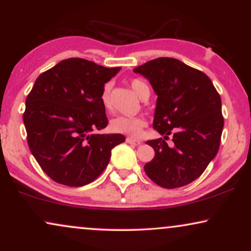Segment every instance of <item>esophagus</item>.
I'll return each mask as SVG.
<instances>
[{"mask_svg": "<svg viewBox=\"0 0 251 251\" xmlns=\"http://www.w3.org/2000/svg\"><path fill=\"white\" fill-rule=\"evenodd\" d=\"M126 142L128 143V144H131V145H140V144H142V142H140V140H138V139H133V138H130V137H128V138L126 139Z\"/></svg>", "mask_w": 251, "mask_h": 251, "instance_id": "1", "label": "esophagus"}]
</instances>
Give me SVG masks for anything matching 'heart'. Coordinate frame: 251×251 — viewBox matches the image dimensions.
Here are the masks:
<instances>
[{"label":"heart","mask_w":251,"mask_h":251,"mask_svg":"<svg viewBox=\"0 0 251 251\" xmlns=\"http://www.w3.org/2000/svg\"><path fill=\"white\" fill-rule=\"evenodd\" d=\"M130 87L135 94L138 96L140 99L146 100L151 95V89L149 83L143 78H132L130 81ZM111 83H106L102 88L100 100L105 109L112 111L113 104L111 99ZM146 126L145 120L140 118H128V116H118L111 121V129L113 132L121 133V135H126L130 137H139L142 133L144 126Z\"/></svg>","instance_id":"b5f03b06"}]
</instances>
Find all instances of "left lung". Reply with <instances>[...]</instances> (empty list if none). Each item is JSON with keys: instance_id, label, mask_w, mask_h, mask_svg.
<instances>
[{"instance_id": "8db88e82", "label": "left lung", "mask_w": 251, "mask_h": 251, "mask_svg": "<svg viewBox=\"0 0 251 251\" xmlns=\"http://www.w3.org/2000/svg\"><path fill=\"white\" fill-rule=\"evenodd\" d=\"M133 72L145 76L157 95L153 128L163 136L146 142L155 156L144 170L161 187L185 186L218 152L224 126L221 96L203 72L175 58H156Z\"/></svg>"}]
</instances>
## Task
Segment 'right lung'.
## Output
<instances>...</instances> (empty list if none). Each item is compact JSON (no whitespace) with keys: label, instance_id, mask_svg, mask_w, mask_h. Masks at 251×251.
Instances as JSON below:
<instances>
[{"label":"right lung","instance_id":"right-lung-1","mask_svg":"<svg viewBox=\"0 0 251 251\" xmlns=\"http://www.w3.org/2000/svg\"><path fill=\"white\" fill-rule=\"evenodd\" d=\"M119 71L70 58L36 78L24 125L30 152L56 183L78 187L94 181L107 167L113 147L126 140L120 133H91L108 125L100 96Z\"/></svg>","mask_w":251,"mask_h":251}]
</instances>
